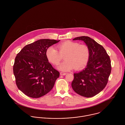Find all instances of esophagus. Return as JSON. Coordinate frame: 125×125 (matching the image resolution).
Returning <instances> with one entry per match:
<instances>
[{
    "label": "esophagus",
    "instance_id": "34e87169",
    "mask_svg": "<svg viewBox=\"0 0 125 125\" xmlns=\"http://www.w3.org/2000/svg\"><path fill=\"white\" fill-rule=\"evenodd\" d=\"M60 74L61 75H65V74H66V73H63V72H61Z\"/></svg>",
    "mask_w": 125,
    "mask_h": 125
}]
</instances>
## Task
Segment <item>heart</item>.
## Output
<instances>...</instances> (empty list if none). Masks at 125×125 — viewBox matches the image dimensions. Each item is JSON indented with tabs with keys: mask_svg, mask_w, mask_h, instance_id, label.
Wrapping results in <instances>:
<instances>
[{
	"mask_svg": "<svg viewBox=\"0 0 125 125\" xmlns=\"http://www.w3.org/2000/svg\"><path fill=\"white\" fill-rule=\"evenodd\" d=\"M57 47L59 52L53 47H49L46 55L52 63L57 65L62 56L66 55L65 60L57 67L59 70L68 71L74 68L75 70H80L87 65L89 57V49L87 46L67 40L60 43Z\"/></svg>",
	"mask_w": 125,
	"mask_h": 125,
	"instance_id": "heart-1",
	"label": "heart"
}]
</instances>
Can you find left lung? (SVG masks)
Returning a JSON list of instances; mask_svg holds the SVG:
<instances>
[{
    "label": "left lung",
    "mask_w": 125,
    "mask_h": 125,
    "mask_svg": "<svg viewBox=\"0 0 125 125\" xmlns=\"http://www.w3.org/2000/svg\"><path fill=\"white\" fill-rule=\"evenodd\" d=\"M83 41L89 49L86 67L74 73L72 87L78 94L92 97L104 89L111 72V60L104 48L89 36H79L73 40Z\"/></svg>",
    "instance_id": "8db88e82"
}]
</instances>
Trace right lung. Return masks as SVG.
<instances>
[{"mask_svg":"<svg viewBox=\"0 0 125 125\" xmlns=\"http://www.w3.org/2000/svg\"><path fill=\"white\" fill-rule=\"evenodd\" d=\"M60 41L39 39L27 45L17 54L13 73L18 89L27 96L38 98L53 88L60 73L49 62L46 51Z\"/></svg>","mask_w":125,"mask_h":125,"instance_id":"right-lung-1","label":"right lung"}]
</instances>
